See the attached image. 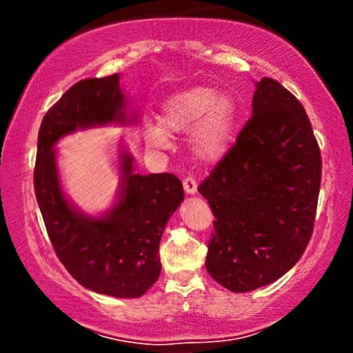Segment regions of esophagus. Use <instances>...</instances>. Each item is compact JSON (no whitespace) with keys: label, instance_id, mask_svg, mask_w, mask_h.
I'll return each mask as SVG.
<instances>
[{"label":"esophagus","instance_id":"obj_1","mask_svg":"<svg viewBox=\"0 0 353 353\" xmlns=\"http://www.w3.org/2000/svg\"><path fill=\"white\" fill-rule=\"evenodd\" d=\"M182 184H184V190L188 194H196L197 192V182L194 177H185L184 181H182Z\"/></svg>","mask_w":353,"mask_h":353}]
</instances>
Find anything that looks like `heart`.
I'll list each match as a JSON object with an SVG mask.
<instances>
[{
	"mask_svg": "<svg viewBox=\"0 0 353 353\" xmlns=\"http://www.w3.org/2000/svg\"><path fill=\"white\" fill-rule=\"evenodd\" d=\"M239 123V106L228 92L214 88H190L165 101L163 124L172 132L192 131V148L202 161L216 163L232 148ZM145 141L156 148L168 144L161 129L149 128Z\"/></svg>",
	"mask_w": 353,
	"mask_h": 353,
	"instance_id": "1",
	"label": "heart"
}]
</instances>
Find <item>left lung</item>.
I'll use <instances>...</instances> for the list:
<instances>
[{"label":"left lung","instance_id":"obj_1","mask_svg":"<svg viewBox=\"0 0 353 353\" xmlns=\"http://www.w3.org/2000/svg\"><path fill=\"white\" fill-rule=\"evenodd\" d=\"M322 159L305 109L275 79L255 83L252 117L202 181L214 232L205 269L230 292L289 272L314 232Z\"/></svg>","mask_w":353,"mask_h":353}]
</instances>
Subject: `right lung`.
Returning <instances> with one entry per match:
<instances>
[{"instance_id": "1", "label": "right lung", "mask_w": 353, "mask_h": 353, "mask_svg": "<svg viewBox=\"0 0 353 353\" xmlns=\"http://www.w3.org/2000/svg\"><path fill=\"white\" fill-rule=\"evenodd\" d=\"M119 74L76 83L43 117L34 165L36 201L58 259L81 285L119 299L141 297L159 279V242L169 217L184 199L174 174L134 172L131 154L119 156L116 204L99 217L86 216L61 189L54 145L78 129L131 124Z\"/></svg>"}]
</instances>
